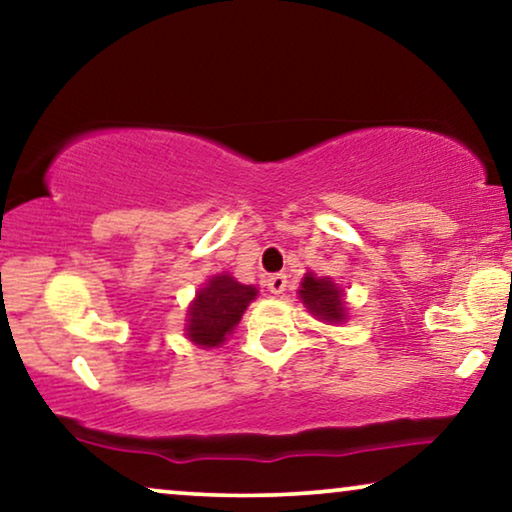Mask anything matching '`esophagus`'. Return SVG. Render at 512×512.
I'll return each instance as SVG.
<instances>
[{
  "mask_svg": "<svg viewBox=\"0 0 512 512\" xmlns=\"http://www.w3.org/2000/svg\"><path fill=\"white\" fill-rule=\"evenodd\" d=\"M286 275L284 272H275V275L268 277V291L275 293V296H279V293L286 291Z\"/></svg>",
  "mask_w": 512,
  "mask_h": 512,
  "instance_id": "34e87169",
  "label": "esophagus"
}]
</instances>
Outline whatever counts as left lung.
I'll return each instance as SVG.
<instances>
[{
    "instance_id": "8db88e82",
    "label": "left lung",
    "mask_w": 512,
    "mask_h": 512,
    "mask_svg": "<svg viewBox=\"0 0 512 512\" xmlns=\"http://www.w3.org/2000/svg\"><path fill=\"white\" fill-rule=\"evenodd\" d=\"M298 293L307 312H312L317 319L328 324H340L347 319L345 293L331 277H314L312 272H307Z\"/></svg>"
}]
</instances>
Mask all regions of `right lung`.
<instances>
[{
    "mask_svg": "<svg viewBox=\"0 0 512 512\" xmlns=\"http://www.w3.org/2000/svg\"><path fill=\"white\" fill-rule=\"evenodd\" d=\"M256 286H244L230 275H216L195 293L186 314V335L198 347H219L240 324L244 310L256 298Z\"/></svg>",
    "mask_w": 512,
    "mask_h": 512,
    "instance_id": "right-lung-1",
    "label": "right lung"
}]
</instances>
